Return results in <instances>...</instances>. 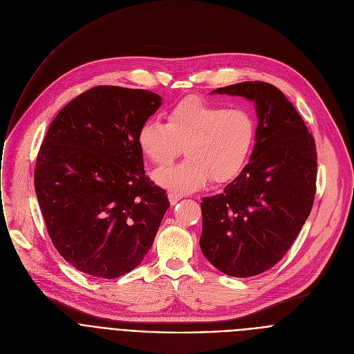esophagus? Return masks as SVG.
Returning <instances> with one entry per match:
<instances>
[{
  "instance_id": "obj_1",
  "label": "esophagus",
  "mask_w": 354,
  "mask_h": 354,
  "mask_svg": "<svg viewBox=\"0 0 354 354\" xmlns=\"http://www.w3.org/2000/svg\"><path fill=\"white\" fill-rule=\"evenodd\" d=\"M168 198H169V201H171V205L174 206V205H176L178 201L182 198V194H179V193H176V192H169Z\"/></svg>"
}]
</instances>
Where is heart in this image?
<instances>
[{"instance_id": "heart-1", "label": "heart", "mask_w": 354, "mask_h": 354, "mask_svg": "<svg viewBox=\"0 0 354 354\" xmlns=\"http://www.w3.org/2000/svg\"><path fill=\"white\" fill-rule=\"evenodd\" d=\"M257 119L248 109L227 108L203 97L182 99L167 115V123L147 120L137 142L154 165H171L185 148L186 160L154 174V180L171 190L189 193L209 179L225 183L245 168L257 141Z\"/></svg>"}]
</instances>
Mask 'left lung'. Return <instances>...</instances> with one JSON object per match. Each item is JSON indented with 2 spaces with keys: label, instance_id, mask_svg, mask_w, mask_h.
<instances>
[{
  "label": "left lung",
  "instance_id": "obj_1",
  "mask_svg": "<svg viewBox=\"0 0 354 354\" xmlns=\"http://www.w3.org/2000/svg\"><path fill=\"white\" fill-rule=\"evenodd\" d=\"M212 93L254 100L259 123L249 164L223 193L201 198L200 248L223 273L257 276L283 259L311 213L317 192L315 140L272 84L246 81Z\"/></svg>",
  "mask_w": 354,
  "mask_h": 354
}]
</instances>
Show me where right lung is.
<instances>
[{
  "label": "right lung",
  "instance_id": "obj_1",
  "mask_svg": "<svg viewBox=\"0 0 354 354\" xmlns=\"http://www.w3.org/2000/svg\"><path fill=\"white\" fill-rule=\"evenodd\" d=\"M160 106L151 91L93 86L59 112L41 141L39 206L59 254L82 273L116 279L153 246L169 201L145 176L137 134Z\"/></svg>",
  "mask_w": 354,
  "mask_h": 354
}]
</instances>
